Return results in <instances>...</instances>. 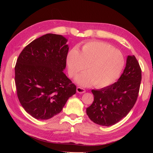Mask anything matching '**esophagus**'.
<instances>
[{"label": "esophagus", "mask_w": 153, "mask_h": 153, "mask_svg": "<svg viewBox=\"0 0 153 153\" xmlns=\"http://www.w3.org/2000/svg\"><path fill=\"white\" fill-rule=\"evenodd\" d=\"M76 92L79 94H83L84 93V92H85V90L80 87H78L76 88Z\"/></svg>", "instance_id": "1"}]
</instances>
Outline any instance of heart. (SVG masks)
<instances>
[{"instance_id":"obj_1","label":"heart","mask_w":153,"mask_h":153,"mask_svg":"<svg viewBox=\"0 0 153 153\" xmlns=\"http://www.w3.org/2000/svg\"><path fill=\"white\" fill-rule=\"evenodd\" d=\"M124 62L121 51L97 41L85 43L78 52L71 50L66 58L68 73L71 77L86 68L87 72L76 78L78 85L89 87L94 84L98 88L108 86L116 81L121 75Z\"/></svg>"}]
</instances>
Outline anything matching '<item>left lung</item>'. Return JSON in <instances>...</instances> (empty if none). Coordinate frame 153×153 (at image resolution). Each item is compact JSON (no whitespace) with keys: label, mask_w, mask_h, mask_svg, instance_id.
Segmentation results:
<instances>
[{"label":"left lung","mask_w":153,"mask_h":153,"mask_svg":"<svg viewBox=\"0 0 153 153\" xmlns=\"http://www.w3.org/2000/svg\"><path fill=\"white\" fill-rule=\"evenodd\" d=\"M142 79V71L134 55H128L126 67L118 81L101 89H92V104L86 113L94 123L110 126L126 117L135 105Z\"/></svg>","instance_id":"8db88e82"}]
</instances>
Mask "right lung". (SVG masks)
Returning a JSON list of instances; mask_svg holds the SVG:
<instances>
[{
	"label": "right lung",
	"mask_w": 153,
	"mask_h": 153,
	"mask_svg": "<svg viewBox=\"0 0 153 153\" xmlns=\"http://www.w3.org/2000/svg\"><path fill=\"white\" fill-rule=\"evenodd\" d=\"M62 35L47 34L22 50L15 66L18 100L36 119L47 120L62 111L76 93V86L63 71L69 46Z\"/></svg>",
	"instance_id": "obj_1"
}]
</instances>
